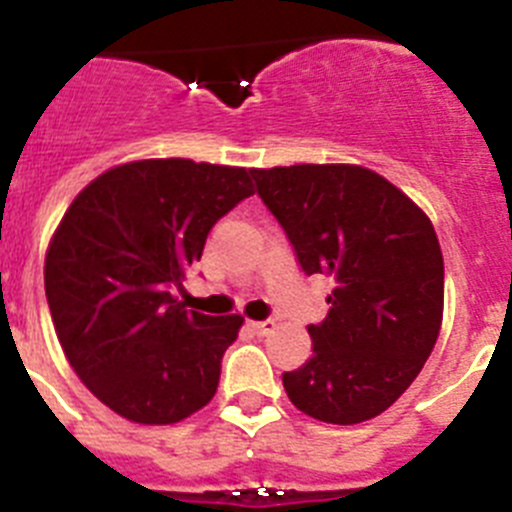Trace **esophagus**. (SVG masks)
<instances>
[{
  "instance_id": "obj_1",
  "label": "esophagus",
  "mask_w": 512,
  "mask_h": 512,
  "mask_svg": "<svg viewBox=\"0 0 512 512\" xmlns=\"http://www.w3.org/2000/svg\"><path fill=\"white\" fill-rule=\"evenodd\" d=\"M248 328H251L256 336H269V333H274V328H277V320H253V323H248Z\"/></svg>"
}]
</instances>
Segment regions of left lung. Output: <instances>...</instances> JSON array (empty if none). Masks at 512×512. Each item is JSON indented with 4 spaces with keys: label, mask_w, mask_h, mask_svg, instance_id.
Instances as JSON below:
<instances>
[{
    "label": "left lung",
    "mask_w": 512,
    "mask_h": 512,
    "mask_svg": "<svg viewBox=\"0 0 512 512\" xmlns=\"http://www.w3.org/2000/svg\"><path fill=\"white\" fill-rule=\"evenodd\" d=\"M307 277L336 282L328 318L307 325L312 356L284 372L295 408L354 425L408 390L436 346L443 256L425 212L384 176L348 164L251 169Z\"/></svg>",
    "instance_id": "obj_1"
}]
</instances>
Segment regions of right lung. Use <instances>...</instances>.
<instances>
[{
  "label": "right lung",
  "instance_id": "add662e5",
  "mask_svg": "<svg viewBox=\"0 0 512 512\" xmlns=\"http://www.w3.org/2000/svg\"><path fill=\"white\" fill-rule=\"evenodd\" d=\"M251 194L246 169L148 158L104 171L63 215L45 256L53 325L81 382L122 418L179 423L215 395L243 318L184 310L174 289Z\"/></svg>",
  "mask_w": 512,
  "mask_h": 512
}]
</instances>
